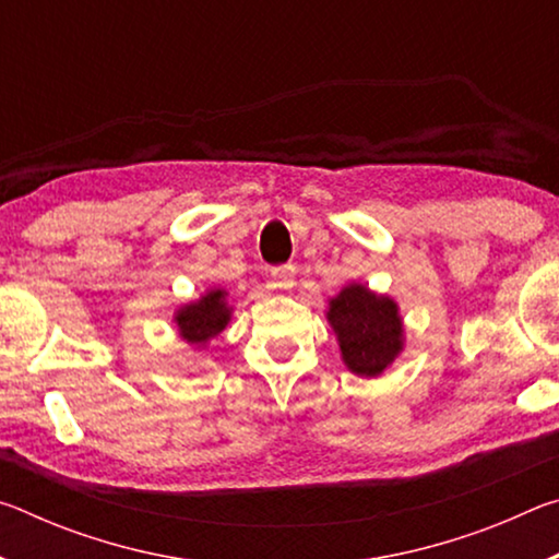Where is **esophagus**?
<instances>
[{"instance_id":"34e87169","label":"esophagus","mask_w":559,"mask_h":559,"mask_svg":"<svg viewBox=\"0 0 559 559\" xmlns=\"http://www.w3.org/2000/svg\"><path fill=\"white\" fill-rule=\"evenodd\" d=\"M273 283H276V288L288 290L293 288V283H296V266L293 263H283V266H276L271 271Z\"/></svg>"}]
</instances>
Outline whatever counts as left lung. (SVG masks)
Wrapping results in <instances>:
<instances>
[{"instance_id": "1", "label": "left lung", "mask_w": 559, "mask_h": 559, "mask_svg": "<svg viewBox=\"0 0 559 559\" xmlns=\"http://www.w3.org/2000/svg\"><path fill=\"white\" fill-rule=\"evenodd\" d=\"M330 325L335 328L345 365L355 374H380L402 349V320L394 300L374 296L365 286H347L330 300Z\"/></svg>"}]
</instances>
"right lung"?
I'll return each mask as SVG.
<instances>
[{
	"instance_id": "add662e5",
	"label": "right lung",
	"mask_w": 559,
	"mask_h": 559,
	"mask_svg": "<svg viewBox=\"0 0 559 559\" xmlns=\"http://www.w3.org/2000/svg\"><path fill=\"white\" fill-rule=\"evenodd\" d=\"M226 323H229V308L224 302V290H210L200 302H192L177 313L179 333L192 345L210 343Z\"/></svg>"
}]
</instances>
